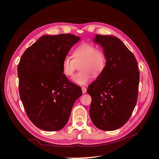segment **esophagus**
<instances>
[{"mask_svg":"<svg viewBox=\"0 0 159 159\" xmlns=\"http://www.w3.org/2000/svg\"><path fill=\"white\" fill-rule=\"evenodd\" d=\"M81 89H82V93H85L86 92V91H87V89H86L85 87L81 88Z\"/></svg>","mask_w":159,"mask_h":159,"instance_id":"obj_1","label":"esophagus"}]
</instances>
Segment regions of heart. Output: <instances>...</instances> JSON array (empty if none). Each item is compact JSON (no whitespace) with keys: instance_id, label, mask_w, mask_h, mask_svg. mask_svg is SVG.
<instances>
[{"instance_id":"b5f03b06","label":"heart","mask_w":159,"mask_h":159,"mask_svg":"<svg viewBox=\"0 0 159 159\" xmlns=\"http://www.w3.org/2000/svg\"><path fill=\"white\" fill-rule=\"evenodd\" d=\"M73 59L66 56L61 62V70L67 77L74 74L77 66L80 71L72 78L76 84L85 85L89 81L91 75L98 77L103 71L106 65V56L103 50L96 48L89 43H84L73 52Z\"/></svg>"}]
</instances>
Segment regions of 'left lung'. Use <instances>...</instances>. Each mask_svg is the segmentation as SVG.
Masks as SVG:
<instances>
[{"label":"left lung","instance_id":"8db88e82","mask_svg":"<svg viewBox=\"0 0 159 159\" xmlns=\"http://www.w3.org/2000/svg\"><path fill=\"white\" fill-rule=\"evenodd\" d=\"M93 42L103 48L106 65L87 90L91 97L90 117L96 127L113 131L126 123L136 105L139 84L137 62L117 37L97 34Z\"/></svg>","mask_w":159,"mask_h":159}]
</instances>
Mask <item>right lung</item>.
I'll return each instance as SVG.
<instances>
[{"mask_svg": "<svg viewBox=\"0 0 159 159\" xmlns=\"http://www.w3.org/2000/svg\"><path fill=\"white\" fill-rule=\"evenodd\" d=\"M80 39L71 34L42 36L25 50L18 64L20 99L28 118L44 131L63 128L82 95L61 70L63 59Z\"/></svg>", "mask_w": 159, "mask_h": 159, "instance_id": "1", "label": "right lung"}]
</instances>
